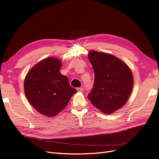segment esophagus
<instances>
[{"label":"esophagus","instance_id":"obj_1","mask_svg":"<svg viewBox=\"0 0 159 159\" xmlns=\"http://www.w3.org/2000/svg\"><path fill=\"white\" fill-rule=\"evenodd\" d=\"M77 91H79V92H81V91H83V88H77Z\"/></svg>","mask_w":159,"mask_h":159}]
</instances>
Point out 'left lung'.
<instances>
[{"label":"left lung","mask_w":159,"mask_h":159,"mask_svg":"<svg viewBox=\"0 0 159 159\" xmlns=\"http://www.w3.org/2000/svg\"><path fill=\"white\" fill-rule=\"evenodd\" d=\"M88 58L95 72L93 88L88 98L105 114H111L127 102L133 87L129 66L111 54L89 51Z\"/></svg>","instance_id":"8db88e82"}]
</instances>
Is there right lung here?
<instances>
[{
	"label": "right lung",
	"mask_w": 159,
	"mask_h": 159,
	"mask_svg": "<svg viewBox=\"0 0 159 159\" xmlns=\"http://www.w3.org/2000/svg\"><path fill=\"white\" fill-rule=\"evenodd\" d=\"M61 61L46 57L30 69L25 80V93L32 106L40 114L54 117L63 110L77 91L60 72Z\"/></svg>",
	"instance_id": "right-lung-1"
}]
</instances>
